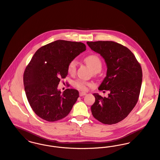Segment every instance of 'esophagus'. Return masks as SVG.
Instances as JSON below:
<instances>
[{
	"label": "esophagus",
	"instance_id": "34e87169",
	"mask_svg": "<svg viewBox=\"0 0 160 160\" xmlns=\"http://www.w3.org/2000/svg\"><path fill=\"white\" fill-rule=\"evenodd\" d=\"M79 94H80V96H86L87 93L84 92H80Z\"/></svg>",
	"mask_w": 160,
	"mask_h": 160
}]
</instances>
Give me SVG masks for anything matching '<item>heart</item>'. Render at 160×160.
<instances>
[{
	"instance_id": "b5f03b06",
	"label": "heart",
	"mask_w": 160,
	"mask_h": 160,
	"mask_svg": "<svg viewBox=\"0 0 160 160\" xmlns=\"http://www.w3.org/2000/svg\"><path fill=\"white\" fill-rule=\"evenodd\" d=\"M85 61L87 64V65L94 72H99L101 69H102V62L101 59L96 54H90L87 56L85 58ZM77 69V62L75 60H72L70 61V62L68 64V71L71 73V74H73ZM74 85L79 89L82 90V91H86L87 89V88L89 86H91V84L81 80H78L75 82Z\"/></svg>"
}]
</instances>
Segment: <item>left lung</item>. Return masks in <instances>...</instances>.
<instances>
[{"label":"left lung","mask_w":160,"mask_h":160,"mask_svg":"<svg viewBox=\"0 0 160 160\" xmlns=\"http://www.w3.org/2000/svg\"><path fill=\"white\" fill-rule=\"evenodd\" d=\"M100 54L107 64L106 77L99 90H108L107 98L94 93L91 107L93 117L106 124L117 123L129 115L137 104L142 81L141 66L127 47L112 41L87 42Z\"/></svg>","instance_id":"8db88e82"}]
</instances>
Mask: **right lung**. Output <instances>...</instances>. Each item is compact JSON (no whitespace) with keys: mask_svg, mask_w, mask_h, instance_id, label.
<instances>
[{"mask_svg":"<svg viewBox=\"0 0 160 160\" xmlns=\"http://www.w3.org/2000/svg\"><path fill=\"white\" fill-rule=\"evenodd\" d=\"M86 50L82 42L56 40L40 48L27 66L23 82L28 101L36 115L48 122L66 117L79 97L77 89H58L68 75L70 61Z\"/></svg>","mask_w":160,"mask_h":160,"instance_id":"obj_1","label":"right lung"}]
</instances>
